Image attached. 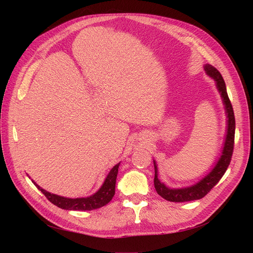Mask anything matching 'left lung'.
<instances>
[{"mask_svg":"<svg viewBox=\"0 0 253 253\" xmlns=\"http://www.w3.org/2000/svg\"><path fill=\"white\" fill-rule=\"evenodd\" d=\"M204 71L208 77L214 80L216 89L219 92L224 106L225 116H227V132H225L223 147L217 162L215 163L214 167L210 170V172H208L202 179H200L195 184L184 188H169L164 182L159 179L158 166L156 161L154 160L155 189L159 195L170 202H188L199 200V199H202L203 197H205L210 192V190L220 180V178L224 174V172L227 171L232 159L236 123L233 106L228 96L227 87H225V83L220 73L214 68V66H212L208 63L204 64Z\"/></svg>","mask_w":253,"mask_h":253,"instance_id":"left-lung-1","label":"left lung"}]
</instances>
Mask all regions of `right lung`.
Returning a JSON list of instances; mask_svg holds the SVG:
<instances>
[{"label":"right lung","instance_id":"1","mask_svg":"<svg viewBox=\"0 0 253 253\" xmlns=\"http://www.w3.org/2000/svg\"><path fill=\"white\" fill-rule=\"evenodd\" d=\"M120 163L116 164L109 174L106 175L103 183L99 190L95 192L93 195L84 197V198H66L59 195L51 194L50 192H47L46 190L42 189L39 184H37L36 181L33 180L36 187L41 191L48 200L56 205L57 207L65 210H93L100 208L104 205L108 204L115 195V188H116V179L118 175V169H119Z\"/></svg>","mask_w":253,"mask_h":253}]
</instances>
